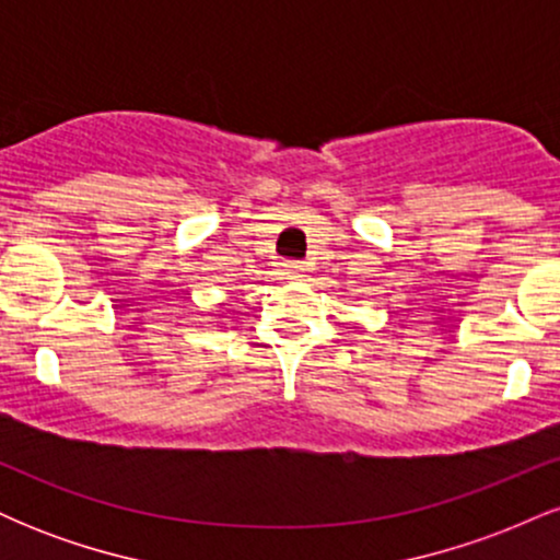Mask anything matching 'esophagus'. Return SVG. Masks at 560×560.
<instances>
[{
	"label": "esophagus",
	"instance_id": "34e87169",
	"mask_svg": "<svg viewBox=\"0 0 560 560\" xmlns=\"http://www.w3.org/2000/svg\"><path fill=\"white\" fill-rule=\"evenodd\" d=\"M284 276L287 279H302L305 276V266L302 262H284Z\"/></svg>",
	"mask_w": 560,
	"mask_h": 560
}]
</instances>
